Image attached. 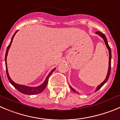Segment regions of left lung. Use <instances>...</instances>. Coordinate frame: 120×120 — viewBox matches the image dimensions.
I'll use <instances>...</instances> for the list:
<instances>
[{"label":"left lung","mask_w":120,"mask_h":120,"mask_svg":"<svg viewBox=\"0 0 120 120\" xmlns=\"http://www.w3.org/2000/svg\"><path fill=\"white\" fill-rule=\"evenodd\" d=\"M96 34L98 35H99V36L101 37L102 38H103V40H104V42H105V45H107V49H108V51H109V66H108V73H107V77H106L105 79L104 80V81L102 83H101L100 85H99V86H98V87L97 88V89H96V91H97V90H99V89H100L101 88L102 86L103 85H104V84L106 82H107V80H108V78H109V75H110V72H111V48L109 47V45H108V41H107V38H106L105 35L104 34L102 33V32H101V31H97V32H96ZM70 88L71 89V90H73L75 92H76V90H75L74 89H73L72 88H71V86H70ZM79 94V93H78Z\"/></svg>","instance_id":"obj_1"}]
</instances>
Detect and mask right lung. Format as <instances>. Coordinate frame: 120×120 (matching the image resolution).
Returning <instances> with one entry per match:
<instances>
[{"label":"right lung","instance_id":"right-lung-1","mask_svg":"<svg viewBox=\"0 0 120 120\" xmlns=\"http://www.w3.org/2000/svg\"><path fill=\"white\" fill-rule=\"evenodd\" d=\"M18 31H16L15 32V33L13 34V37H12V39H11V41L10 44H9L8 47L7 48V50H6V54H5V64H6V75H7V77L8 78V80H9L10 83L12 84V85L15 87V88H16L18 91H19L20 92L22 93L23 94H25V95H35V94H38L42 92L45 88H46L47 85V83H48V82H49V79L50 78V75H51V74L55 70L56 68L54 69L53 70H51V72L49 73V75L47 76V77L46 78L45 81L43 83L42 85H41L40 86L37 87H30V86H24V85H19V84L16 83H15L12 79H11L10 78L9 75V73H8V68H7V63H6V58H7V56H8V51L10 49V47L11 45V44H12V41H13V39L14 36L15 35L16 33Z\"/></svg>","mask_w":120,"mask_h":120}]
</instances>
